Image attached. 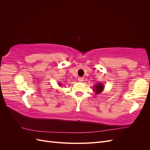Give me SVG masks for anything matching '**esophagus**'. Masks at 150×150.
Segmentation results:
<instances>
[{"instance_id": "obj_1", "label": "esophagus", "mask_w": 150, "mask_h": 150, "mask_svg": "<svg viewBox=\"0 0 150 150\" xmlns=\"http://www.w3.org/2000/svg\"><path fill=\"white\" fill-rule=\"evenodd\" d=\"M78 81H79V82H83L84 78H81V77H79V78H78Z\"/></svg>"}]
</instances>
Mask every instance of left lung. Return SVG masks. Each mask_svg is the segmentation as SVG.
<instances>
[{"mask_svg": "<svg viewBox=\"0 0 150 150\" xmlns=\"http://www.w3.org/2000/svg\"><path fill=\"white\" fill-rule=\"evenodd\" d=\"M104 87V86L101 83L98 84L96 86H94V91H96V94H99V93H100L101 92H102V91H103Z\"/></svg>", "mask_w": 150, "mask_h": 150, "instance_id": "1", "label": "left lung"}]
</instances>
